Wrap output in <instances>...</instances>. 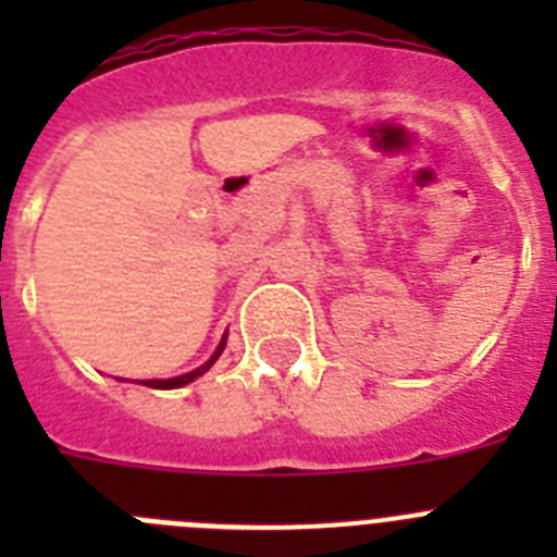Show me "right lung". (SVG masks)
I'll list each match as a JSON object with an SVG mask.
<instances>
[{
  "mask_svg": "<svg viewBox=\"0 0 557 557\" xmlns=\"http://www.w3.org/2000/svg\"><path fill=\"white\" fill-rule=\"evenodd\" d=\"M223 348H225V337H223V343H220V348H218V354H214V357L209 359V362H206V366H200L198 371H191V373H184V376H175V379H147L145 385L147 387H161V391H170V387H181V385H189L191 379H198L200 373H206L209 371L211 366H214V359L220 357V354H223Z\"/></svg>",
  "mask_w": 557,
  "mask_h": 557,
  "instance_id": "obj_1",
  "label": "right lung"
}]
</instances>
